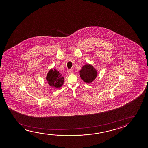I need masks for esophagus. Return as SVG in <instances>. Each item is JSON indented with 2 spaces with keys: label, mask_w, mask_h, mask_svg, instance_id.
I'll return each mask as SVG.
<instances>
[{
  "label": "esophagus",
  "mask_w": 148,
  "mask_h": 148,
  "mask_svg": "<svg viewBox=\"0 0 148 148\" xmlns=\"http://www.w3.org/2000/svg\"><path fill=\"white\" fill-rule=\"evenodd\" d=\"M73 72H74V71L72 69H69L67 71V73H68L69 74H73Z\"/></svg>",
  "instance_id": "obj_1"
}]
</instances>
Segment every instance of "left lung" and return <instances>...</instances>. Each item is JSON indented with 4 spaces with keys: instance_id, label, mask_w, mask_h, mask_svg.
Here are the masks:
<instances>
[{
    "instance_id": "1",
    "label": "left lung",
    "mask_w": 148,
    "mask_h": 148,
    "mask_svg": "<svg viewBox=\"0 0 148 148\" xmlns=\"http://www.w3.org/2000/svg\"><path fill=\"white\" fill-rule=\"evenodd\" d=\"M81 79L86 83H91L97 76V71L89 64L83 66L80 71Z\"/></svg>"
}]
</instances>
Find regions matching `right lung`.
Here are the masks:
<instances>
[{"label": "right lung", "instance_id": "add662e5", "mask_svg": "<svg viewBox=\"0 0 148 148\" xmlns=\"http://www.w3.org/2000/svg\"><path fill=\"white\" fill-rule=\"evenodd\" d=\"M46 79L49 85L55 88L61 87L64 81L62 75L56 69H51L47 73Z\"/></svg>", "mask_w": 148, "mask_h": 148}]
</instances>
